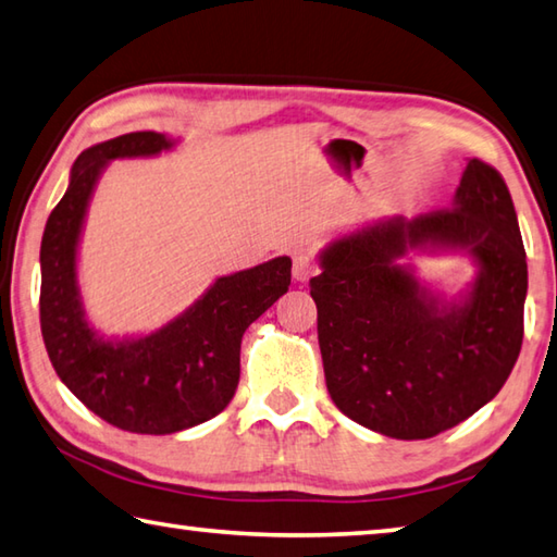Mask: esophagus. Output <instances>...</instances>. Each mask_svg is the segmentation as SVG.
<instances>
[{"label": "esophagus", "mask_w": 557, "mask_h": 557, "mask_svg": "<svg viewBox=\"0 0 557 557\" xmlns=\"http://www.w3.org/2000/svg\"><path fill=\"white\" fill-rule=\"evenodd\" d=\"M317 272H319V265L311 256H307V252L295 256V262H292V275H295L297 282H309Z\"/></svg>", "instance_id": "1"}]
</instances>
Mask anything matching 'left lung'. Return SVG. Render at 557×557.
<instances>
[{"label":"left lung","instance_id":"1","mask_svg":"<svg viewBox=\"0 0 557 557\" xmlns=\"http://www.w3.org/2000/svg\"><path fill=\"white\" fill-rule=\"evenodd\" d=\"M468 251L479 275L458 298L400 262L409 251ZM311 297L336 407L399 441L433 438L497 397L523 341L525 250L507 182L472 158L450 209L380 219L321 250Z\"/></svg>","mask_w":557,"mask_h":557}]
</instances>
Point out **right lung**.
<instances>
[{"mask_svg":"<svg viewBox=\"0 0 557 557\" xmlns=\"http://www.w3.org/2000/svg\"><path fill=\"white\" fill-rule=\"evenodd\" d=\"M173 146L165 134L136 131L83 150L40 240V333L58 377L111 426L150 436L191 429L228 407L240 377V338L292 280V260L280 256L219 277L148 336L104 338L89 326L77 246L97 182L111 160L158 156Z\"/></svg>","mask_w":557,"mask_h":557,"instance_id":"1","label":"right lung"}]
</instances>
